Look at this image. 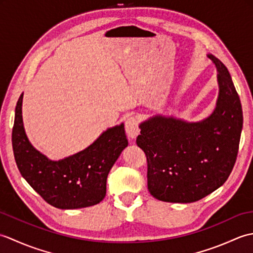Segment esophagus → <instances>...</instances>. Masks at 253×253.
<instances>
[{"label":"esophagus","mask_w":253,"mask_h":253,"mask_svg":"<svg viewBox=\"0 0 253 253\" xmlns=\"http://www.w3.org/2000/svg\"><path fill=\"white\" fill-rule=\"evenodd\" d=\"M125 130L128 138L130 140H135L137 138V136L140 132V129H139V124H138V120L136 117H128L126 122H125Z\"/></svg>","instance_id":"34e87169"}]
</instances>
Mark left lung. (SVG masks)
<instances>
[{
  "mask_svg": "<svg viewBox=\"0 0 253 253\" xmlns=\"http://www.w3.org/2000/svg\"><path fill=\"white\" fill-rule=\"evenodd\" d=\"M217 69L218 96L212 114L199 122L154 115L140 123L137 144L147 155L148 189L161 201L196 202L227 180L237 158L243 109L224 64Z\"/></svg>",
  "mask_w": 253,
  "mask_h": 253,
  "instance_id": "left-lung-1",
  "label": "left lung"
}]
</instances>
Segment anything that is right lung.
Segmentation results:
<instances>
[{
	"mask_svg": "<svg viewBox=\"0 0 253 253\" xmlns=\"http://www.w3.org/2000/svg\"><path fill=\"white\" fill-rule=\"evenodd\" d=\"M23 96L21 93L16 105L12 132L14 157L21 176L57 209H82L101 202L106 195L107 175L128 146L124 124L107 128L83 151L52 161L38 151L26 135Z\"/></svg>",
	"mask_w": 253,
	"mask_h": 253,
	"instance_id": "right-lung-1",
	"label": "right lung"
}]
</instances>
